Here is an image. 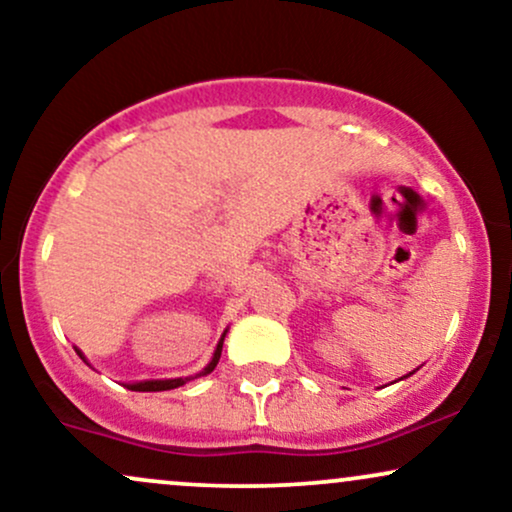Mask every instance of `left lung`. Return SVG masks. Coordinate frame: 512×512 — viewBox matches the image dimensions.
Returning <instances> with one entry per match:
<instances>
[{"label": "left lung", "instance_id": "left-lung-1", "mask_svg": "<svg viewBox=\"0 0 512 512\" xmlns=\"http://www.w3.org/2000/svg\"><path fill=\"white\" fill-rule=\"evenodd\" d=\"M416 370H419V368H416ZM416 370H411V373H409V375H414V373H416ZM409 375H404V378H409ZM399 380H402V378H399Z\"/></svg>", "mask_w": 512, "mask_h": 512}]
</instances>
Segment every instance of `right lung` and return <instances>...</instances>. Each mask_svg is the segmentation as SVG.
<instances>
[{
  "label": "right lung",
  "instance_id": "obj_1",
  "mask_svg": "<svg viewBox=\"0 0 512 512\" xmlns=\"http://www.w3.org/2000/svg\"><path fill=\"white\" fill-rule=\"evenodd\" d=\"M226 332H228V327L226 330H223V334H221V339H219V344H216V349H214V356H211V361L207 363V366H204L202 370H199L197 375H187V378H163V380H137V383H125V387L127 390H134V392H163V390H175V387H180V385H185V383H190V380H195V378H202V375H209L211 370L216 368V363H219V358H221V349H223V339H226ZM76 354H79L81 358H84L86 361V356L81 354L79 349H76ZM88 363V361H86ZM88 366H91V363H88Z\"/></svg>",
  "mask_w": 512,
  "mask_h": 512
}]
</instances>
